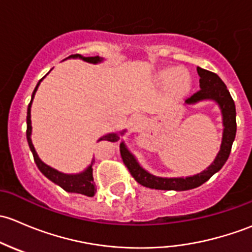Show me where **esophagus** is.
Instances as JSON below:
<instances>
[{"label":"esophagus","instance_id":"esophagus-1","mask_svg":"<svg viewBox=\"0 0 252 252\" xmlns=\"http://www.w3.org/2000/svg\"><path fill=\"white\" fill-rule=\"evenodd\" d=\"M129 125H131L133 131H138V129L142 128V126L144 125V118L141 114H134V115L131 116V119H129Z\"/></svg>","mask_w":252,"mask_h":252}]
</instances>
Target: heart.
I'll return each instance as SVG.
<instances>
[{
    "instance_id": "1",
    "label": "heart",
    "mask_w": 252,
    "mask_h": 252,
    "mask_svg": "<svg viewBox=\"0 0 252 252\" xmlns=\"http://www.w3.org/2000/svg\"><path fill=\"white\" fill-rule=\"evenodd\" d=\"M167 79L175 80V84L180 87L186 86L187 82H188V79H187L186 74H184L183 71H178V70L177 71L170 72V74L167 75Z\"/></svg>"
}]
</instances>
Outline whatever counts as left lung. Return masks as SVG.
<instances>
[{
	"mask_svg": "<svg viewBox=\"0 0 252 252\" xmlns=\"http://www.w3.org/2000/svg\"><path fill=\"white\" fill-rule=\"evenodd\" d=\"M196 70H198V74L200 76V80H199L200 90L187 98L186 103L187 104H193V103L204 99H212L219 103L222 110L223 125H224L221 150L217 154L215 161L209 166L207 170L203 171L201 173H198L193 177L186 178H162L155 177V176L150 175L143 170L136 161L133 155L126 149L125 145L120 144V154L124 164L128 168L132 177L147 188L160 189V190H188V189L196 188V187L201 186L206 181H209L217 171L221 170L222 166L225 164L228 157H229L235 133H237V119H235L237 113H235L234 100H233L229 91L227 90V86L219 75L209 71V70L199 68V66Z\"/></svg>",
	"mask_w": 252,
	"mask_h": 252,
	"instance_id": "left-lung-1",
	"label": "left lung"
}]
</instances>
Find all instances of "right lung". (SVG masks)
Returning a JSON list of instances; mask_svg holds the SVG:
<instances>
[{"mask_svg": "<svg viewBox=\"0 0 252 252\" xmlns=\"http://www.w3.org/2000/svg\"><path fill=\"white\" fill-rule=\"evenodd\" d=\"M70 57H72V58H77V57H79V58L84 59V61H86V62H90V63H98V62H100V58L97 56L95 57H81L80 54H74V56H70ZM41 80L38 81V84L36 85L35 90H33L32 97H31L29 107H28V115H27V124H28L27 138H28V143H29L31 152H32L33 160H35L38 170H40L41 172H42L43 175L48 178V180H51L52 182H54L56 184H58L59 187H62L64 190L70 191V193H79V194H82V195H86V196H93L95 194V191H97V189L94 188V182H93L92 166H93V164H94V161H92V164H91L90 167H88L85 172L80 173V175H64V173L58 172V171L54 170V168L49 167V166L43 164V162L38 159L37 154H36L35 148H33L32 142H31V137H30L31 136L30 109H31V103H32V99H33V95H35V92H36V90H37L38 85H40ZM119 139H120V136H119V134L110 133V134H107V136L102 137V138H100L98 142H100V141L116 142V141H119Z\"/></svg>", "mask_w": 252, "mask_h": 252, "instance_id": "right-lung-1", "label": "right lung"}]
</instances>
